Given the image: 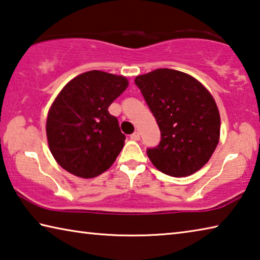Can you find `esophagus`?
Instances as JSON below:
<instances>
[{
  "mask_svg": "<svg viewBox=\"0 0 260 260\" xmlns=\"http://www.w3.org/2000/svg\"><path fill=\"white\" fill-rule=\"evenodd\" d=\"M131 139L134 140V141H139L140 140V133H139V132H134V133L131 135Z\"/></svg>",
  "mask_w": 260,
  "mask_h": 260,
  "instance_id": "1",
  "label": "esophagus"
}]
</instances>
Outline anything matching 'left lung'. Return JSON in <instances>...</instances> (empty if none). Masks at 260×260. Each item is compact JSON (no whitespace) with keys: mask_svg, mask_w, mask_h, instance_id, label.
I'll return each instance as SVG.
<instances>
[{"mask_svg":"<svg viewBox=\"0 0 260 260\" xmlns=\"http://www.w3.org/2000/svg\"><path fill=\"white\" fill-rule=\"evenodd\" d=\"M159 126L161 140L148 149L153 166L171 177L201 170L220 140V113L212 94L190 74L157 69L135 78Z\"/></svg>","mask_w":260,"mask_h":260,"instance_id":"obj_1","label":"left lung"}]
</instances>
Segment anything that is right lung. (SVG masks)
<instances>
[{
    "label": "right lung",
    "instance_id": "right-lung-1",
    "mask_svg": "<svg viewBox=\"0 0 260 260\" xmlns=\"http://www.w3.org/2000/svg\"><path fill=\"white\" fill-rule=\"evenodd\" d=\"M127 87L126 77L99 70L79 74L63 87L46 124L48 146L57 164L83 179L112 166L126 138L108 108Z\"/></svg>",
    "mask_w": 260,
    "mask_h": 260
}]
</instances>
